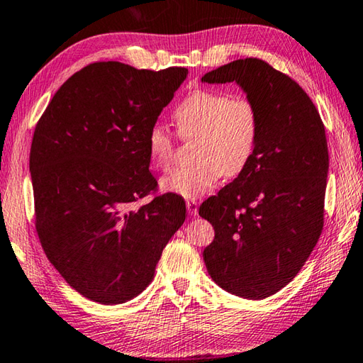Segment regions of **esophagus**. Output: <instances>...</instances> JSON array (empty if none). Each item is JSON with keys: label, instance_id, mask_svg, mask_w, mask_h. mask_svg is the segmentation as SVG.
Masks as SVG:
<instances>
[{"label": "esophagus", "instance_id": "34e87169", "mask_svg": "<svg viewBox=\"0 0 363 363\" xmlns=\"http://www.w3.org/2000/svg\"><path fill=\"white\" fill-rule=\"evenodd\" d=\"M186 210L191 216H196L197 215V202L194 199L186 201Z\"/></svg>", "mask_w": 363, "mask_h": 363}]
</instances>
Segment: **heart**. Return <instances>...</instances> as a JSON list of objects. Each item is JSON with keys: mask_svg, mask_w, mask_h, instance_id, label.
I'll return each mask as SVG.
<instances>
[{"mask_svg": "<svg viewBox=\"0 0 363 363\" xmlns=\"http://www.w3.org/2000/svg\"><path fill=\"white\" fill-rule=\"evenodd\" d=\"M180 138L197 139V164L175 169L161 180L166 193L186 199L199 197L215 186L221 174L237 177L256 153L261 117L255 101L220 90H194L174 111ZM150 160L167 170L174 164L177 142L166 126L153 125L147 135Z\"/></svg>", "mask_w": 363, "mask_h": 363, "instance_id": "obj_1", "label": "heart"}]
</instances>
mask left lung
I'll use <instances>...</instances> for the list:
<instances>
[{
  "label": "left lung",
  "mask_w": 363,
  "mask_h": 363,
  "mask_svg": "<svg viewBox=\"0 0 363 363\" xmlns=\"http://www.w3.org/2000/svg\"><path fill=\"white\" fill-rule=\"evenodd\" d=\"M202 82H237L261 117L248 167L199 208L215 229L203 250L211 279L234 296L261 300L296 278L323 232L325 129L303 88L264 60H235Z\"/></svg>",
  "instance_id": "left-lung-1"
}]
</instances>
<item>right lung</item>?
Here are the masks:
<instances>
[{
    "instance_id": "obj_1",
    "label": "right lung",
    "mask_w": 363,
    "mask_h": 363,
    "mask_svg": "<svg viewBox=\"0 0 363 363\" xmlns=\"http://www.w3.org/2000/svg\"><path fill=\"white\" fill-rule=\"evenodd\" d=\"M186 67L135 69L96 61L72 74L39 118L30 172L34 225L47 259L82 296L125 303L147 288L186 218L180 196L158 191L147 135Z\"/></svg>"
}]
</instances>
